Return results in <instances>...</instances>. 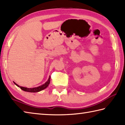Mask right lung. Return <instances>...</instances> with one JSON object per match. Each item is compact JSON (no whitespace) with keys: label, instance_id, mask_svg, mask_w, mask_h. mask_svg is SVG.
Here are the masks:
<instances>
[{"label":"right lung","instance_id":"1","mask_svg":"<svg viewBox=\"0 0 125 125\" xmlns=\"http://www.w3.org/2000/svg\"><path fill=\"white\" fill-rule=\"evenodd\" d=\"M50 76H49V77L48 81L45 83H44L43 84L40 85V86H38L37 87H34V88L23 87H21V86H19L18 84H17V83H16L14 82H13V83L17 85V87L20 88L21 90H24V91L27 92H31V93H36V92H40V91H41V90L45 89L46 87H48L49 84H50Z\"/></svg>","mask_w":125,"mask_h":125}]
</instances>
